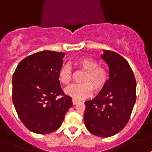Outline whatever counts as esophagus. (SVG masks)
<instances>
[{
  "label": "esophagus",
  "instance_id": "34e87169",
  "mask_svg": "<svg viewBox=\"0 0 152 152\" xmlns=\"http://www.w3.org/2000/svg\"><path fill=\"white\" fill-rule=\"evenodd\" d=\"M79 102H80L79 100L76 99V98H72V104H76Z\"/></svg>",
  "mask_w": 152,
  "mask_h": 152
}]
</instances>
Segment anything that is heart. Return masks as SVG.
Here are the masks:
<instances>
[{"mask_svg":"<svg viewBox=\"0 0 152 152\" xmlns=\"http://www.w3.org/2000/svg\"><path fill=\"white\" fill-rule=\"evenodd\" d=\"M76 67L84 72L80 78L81 83L74 84L65 89V94L74 98L81 99L91 95L93 91H102L109 77L108 69L98 65L96 60L88 57L80 58L76 61ZM58 78L62 84L68 86L72 82V72L69 65H64L59 70Z\"/></svg>","mask_w":152,"mask_h":152,"instance_id":"heart-1","label":"heart"}]
</instances>
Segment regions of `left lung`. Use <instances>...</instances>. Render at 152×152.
<instances>
[{"label":"left lung","instance_id":"left-lung-1","mask_svg":"<svg viewBox=\"0 0 152 152\" xmlns=\"http://www.w3.org/2000/svg\"><path fill=\"white\" fill-rule=\"evenodd\" d=\"M109 67V79L99 94L85 102L84 123L91 134L108 137L127 124L137 97L136 79L128 61L118 53L102 55Z\"/></svg>","mask_w":152,"mask_h":152}]
</instances>
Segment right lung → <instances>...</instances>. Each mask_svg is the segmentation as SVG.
Segmentation results:
<instances>
[{
  "instance_id": "right-lung-1",
  "label": "right lung",
  "mask_w": 152,
  "mask_h": 152,
  "mask_svg": "<svg viewBox=\"0 0 152 152\" xmlns=\"http://www.w3.org/2000/svg\"><path fill=\"white\" fill-rule=\"evenodd\" d=\"M65 53L44 50L25 58L12 77V101L20 120L30 131L47 134L61 126L72 105L58 80Z\"/></svg>"
}]
</instances>
